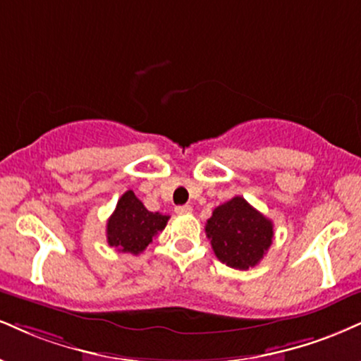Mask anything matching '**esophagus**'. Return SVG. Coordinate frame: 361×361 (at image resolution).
Masks as SVG:
<instances>
[{"mask_svg": "<svg viewBox=\"0 0 361 361\" xmlns=\"http://www.w3.org/2000/svg\"><path fill=\"white\" fill-rule=\"evenodd\" d=\"M192 205H180V207H176L175 208V212L178 215H186V214H192Z\"/></svg>", "mask_w": 361, "mask_h": 361, "instance_id": "obj_1", "label": "esophagus"}]
</instances>
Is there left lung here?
<instances>
[{"instance_id":"left-lung-1","label":"left lung","mask_w":361,"mask_h":361,"mask_svg":"<svg viewBox=\"0 0 361 361\" xmlns=\"http://www.w3.org/2000/svg\"><path fill=\"white\" fill-rule=\"evenodd\" d=\"M216 259L247 271L257 266L274 237V225L247 200L233 197L214 210L205 227Z\"/></svg>"}]
</instances>
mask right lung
<instances>
[{
  "mask_svg": "<svg viewBox=\"0 0 361 361\" xmlns=\"http://www.w3.org/2000/svg\"><path fill=\"white\" fill-rule=\"evenodd\" d=\"M168 220V215L147 210L133 190H128L107 220V244L119 252L137 255L164 230Z\"/></svg>",
  "mask_w": 361,
  "mask_h": 361,
  "instance_id": "right-lung-1",
  "label": "right lung"
}]
</instances>
